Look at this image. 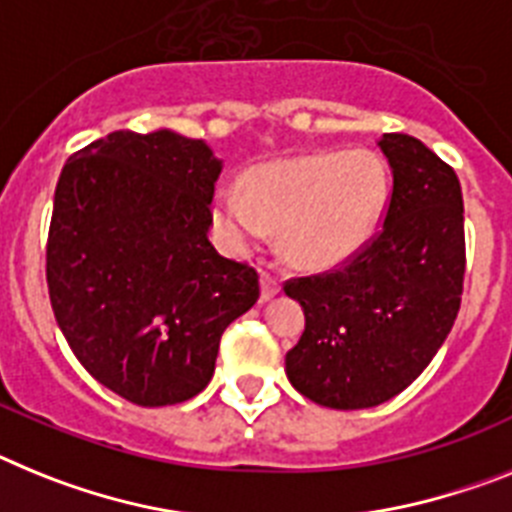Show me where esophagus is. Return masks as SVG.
<instances>
[{
	"instance_id": "1",
	"label": "esophagus",
	"mask_w": 512,
	"mask_h": 512,
	"mask_svg": "<svg viewBox=\"0 0 512 512\" xmlns=\"http://www.w3.org/2000/svg\"><path fill=\"white\" fill-rule=\"evenodd\" d=\"M278 291H281V286H278V281H275V275H270V273H265V270H262V275H260V299L262 301L273 299Z\"/></svg>"
}]
</instances>
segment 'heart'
<instances>
[{
    "label": "heart",
    "mask_w": 512,
    "mask_h": 512,
    "mask_svg": "<svg viewBox=\"0 0 512 512\" xmlns=\"http://www.w3.org/2000/svg\"><path fill=\"white\" fill-rule=\"evenodd\" d=\"M389 193L379 154L322 151L260 167L247 190L226 185L213 221L231 252H247L281 229L286 257L301 268H335L371 242Z\"/></svg>",
    "instance_id": "b5f03b06"
}]
</instances>
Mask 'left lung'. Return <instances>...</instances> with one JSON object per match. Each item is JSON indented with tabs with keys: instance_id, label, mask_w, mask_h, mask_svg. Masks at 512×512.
Listing matches in <instances>:
<instances>
[{
	"instance_id": "left-lung-1",
	"label": "left lung",
	"mask_w": 512,
	"mask_h": 512,
	"mask_svg": "<svg viewBox=\"0 0 512 512\" xmlns=\"http://www.w3.org/2000/svg\"><path fill=\"white\" fill-rule=\"evenodd\" d=\"M379 146L394 177L384 226L340 268L283 286L306 317L286 376L332 410H366L407 389L451 332L464 291L459 177L415 136L384 133Z\"/></svg>"
}]
</instances>
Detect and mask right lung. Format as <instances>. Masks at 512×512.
Returning <instances> with one entry per match:
<instances>
[{
	"label": "right lung",
	"mask_w": 512,
	"mask_h": 512,
	"mask_svg": "<svg viewBox=\"0 0 512 512\" xmlns=\"http://www.w3.org/2000/svg\"><path fill=\"white\" fill-rule=\"evenodd\" d=\"M221 162L175 131H113L61 170L46 244L53 314L87 371L139 407L201 394L257 270L208 242Z\"/></svg>",
	"instance_id": "obj_1"
}]
</instances>
